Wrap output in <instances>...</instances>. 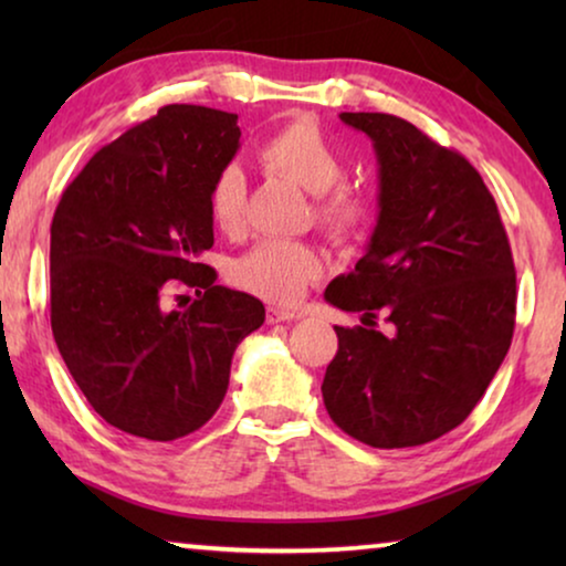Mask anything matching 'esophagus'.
<instances>
[{
  "label": "esophagus",
  "mask_w": 566,
  "mask_h": 566,
  "mask_svg": "<svg viewBox=\"0 0 566 566\" xmlns=\"http://www.w3.org/2000/svg\"><path fill=\"white\" fill-rule=\"evenodd\" d=\"M301 312H296V308H281V306H270L268 308V322L270 324H277V322H293L298 319Z\"/></svg>",
  "instance_id": "obj_1"
}]
</instances>
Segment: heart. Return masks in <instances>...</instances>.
Instances as JSON below:
<instances>
[{"mask_svg":"<svg viewBox=\"0 0 566 566\" xmlns=\"http://www.w3.org/2000/svg\"><path fill=\"white\" fill-rule=\"evenodd\" d=\"M260 161L312 192L316 221L332 239L345 242L368 221V200L345 188V157L314 123L296 120L262 144ZM247 182L237 167L221 169L208 190V213L223 234H239L244 227ZM234 283L275 304H291L322 275V258L304 242L268 239L234 262Z\"/></svg>","mask_w":566,"mask_h":566,"instance_id":"obj_1","label":"heart"}]
</instances>
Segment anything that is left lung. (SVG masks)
I'll return each instance as SVG.
<instances>
[{
  "label": "left lung",
  "instance_id": "1",
  "mask_svg": "<svg viewBox=\"0 0 566 566\" xmlns=\"http://www.w3.org/2000/svg\"><path fill=\"white\" fill-rule=\"evenodd\" d=\"M339 120L374 142L378 219L353 273L324 291L332 306L360 312L358 327H335L324 407L366 446H422L467 420L505 360L513 252L497 203L459 151L397 115Z\"/></svg>",
  "mask_w": 566,
  "mask_h": 566
}]
</instances>
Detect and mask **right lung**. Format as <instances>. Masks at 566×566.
Segmentation results:
<instances>
[{
	"instance_id": "1",
	"label": "right lung",
	"mask_w": 566,
	"mask_h": 566,
	"mask_svg": "<svg viewBox=\"0 0 566 566\" xmlns=\"http://www.w3.org/2000/svg\"><path fill=\"white\" fill-rule=\"evenodd\" d=\"M234 113L165 105L99 149L51 223V329L92 409L128 436L203 428L229 389L237 345L265 306L216 285L208 190L239 151ZM175 280L199 298L164 308Z\"/></svg>"
}]
</instances>
